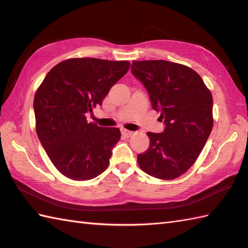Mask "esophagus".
Returning a JSON list of instances; mask_svg holds the SVG:
<instances>
[{"label":"esophagus","mask_w":248,"mask_h":248,"mask_svg":"<svg viewBox=\"0 0 248 248\" xmlns=\"http://www.w3.org/2000/svg\"><path fill=\"white\" fill-rule=\"evenodd\" d=\"M121 134H123L124 138H131V136L134 134V132L133 131H129V130L124 129V130H121Z\"/></svg>","instance_id":"34e87169"}]
</instances>
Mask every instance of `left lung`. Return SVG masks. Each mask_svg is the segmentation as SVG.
<instances>
[{
  "mask_svg": "<svg viewBox=\"0 0 248 248\" xmlns=\"http://www.w3.org/2000/svg\"><path fill=\"white\" fill-rule=\"evenodd\" d=\"M131 70L166 125L164 132L147 133L150 147L138 163L148 175L172 180L194 164L211 133L212 93L196 71L177 62L133 61Z\"/></svg>",
  "mask_w": 248,
  "mask_h": 248,
  "instance_id": "left-lung-1",
  "label": "left lung"
}]
</instances>
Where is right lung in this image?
Listing matches in <instances>:
<instances>
[{
  "label": "right lung",
  "instance_id": "obj_1",
  "mask_svg": "<svg viewBox=\"0 0 248 248\" xmlns=\"http://www.w3.org/2000/svg\"><path fill=\"white\" fill-rule=\"evenodd\" d=\"M130 65L128 61L69 59L52 68L37 88L36 132L51 162L65 177L89 180L108 168L120 130L88 123L85 114L102 104Z\"/></svg>",
  "mask_w": 248,
  "mask_h": 248
}]
</instances>
